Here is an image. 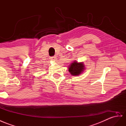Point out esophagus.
<instances>
[{
	"label": "esophagus",
	"instance_id": "obj_1",
	"mask_svg": "<svg viewBox=\"0 0 126 126\" xmlns=\"http://www.w3.org/2000/svg\"><path fill=\"white\" fill-rule=\"evenodd\" d=\"M50 59L51 60V61H56V59L57 58L56 56H52V57H50Z\"/></svg>",
	"mask_w": 126,
	"mask_h": 126
}]
</instances>
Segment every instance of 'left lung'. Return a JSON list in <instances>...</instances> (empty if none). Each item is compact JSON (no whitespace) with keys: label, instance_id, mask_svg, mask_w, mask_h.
I'll list each match as a JSON object with an SVG mask.
<instances>
[{"label":"left lung","instance_id":"obj_1","mask_svg":"<svg viewBox=\"0 0 126 126\" xmlns=\"http://www.w3.org/2000/svg\"><path fill=\"white\" fill-rule=\"evenodd\" d=\"M85 65L82 63H78L77 61H75L72 63L69 67V71L71 75L73 76H78L84 70Z\"/></svg>","mask_w":126,"mask_h":126}]
</instances>
